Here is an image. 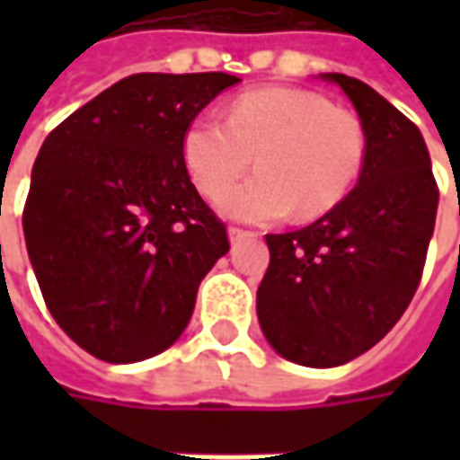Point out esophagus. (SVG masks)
<instances>
[{"mask_svg": "<svg viewBox=\"0 0 460 460\" xmlns=\"http://www.w3.org/2000/svg\"><path fill=\"white\" fill-rule=\"evenodd\" d=\"M227 235H230V243H240V240L245 238H256V233L243 230V227H227Z\"/></svg>", "mask_w": 460, "mask_h": 460, "instance_id": "1", "label": "esophagus"}]
</instances>
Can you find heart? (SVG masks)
<instances>
[{"mask_svg":"<svg viewBox=\"0 0 460 460\" xmlns=\"http://www.w3.org/2000/svg\"><path fill=\"white\" fill-rule=\"evenodd\" d=\"M184 166L222 215L243 222L314 220L343 202L361 176L366 133L358 117L307 89L240 94L225 122L197 117L181 143ZM257 155L259 173L229 184ZM231 187L230 190L226 186Z\"/></svg>","mask_w":460,"mask_h":460,"instance_id":"heart-1","label":"heart"}]
</instances>
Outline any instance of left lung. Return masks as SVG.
I'll return each instance as SVG.
<instances>
[{
  "mask_svg": "<svg viewBox=\"0 0 460 460\" xmlns=\"http://www.w3.org/2000/svg\"><path fill=\"white\" fill-rule=\"evenodd\" d=\"M361 117L366 161L356 189L302 230L266 235L271 263L256 294L276 353L312 368L358 358L412 302L438 212L430 153L415 122L368 84L323 74Z\"/></svg>",
  "mask_w": 460,
  "mask_h": 460,
  "instance_id": "8db88e82",
  "label": "left lung"
}]
</instances>
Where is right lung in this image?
Returning a JSON list of instances; mask_svg holds the SVG:
<instances>
[{"mask_svg": "<svg viewBox=\"0 0 460 460\" xmlns=\"http://www.w3.org/2000/svg\"><path fill=\"white\" fill-rule=\"evenodd\" d=\"M238 76L133 74L45 137L22 212L53 320L107 363L158 356L230 251L184 166L186 128Z\"/></svg>", "mask_w": 460, "mask_h": 460, "instance_id": "1", "label": "right lung"}]
</instances>
